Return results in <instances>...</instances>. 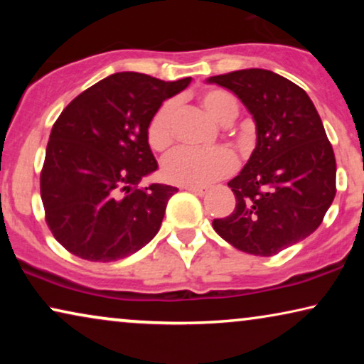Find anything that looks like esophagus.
Here are the masks:
<instances>
[{
    "label": "esophagus",
    "instance_id": "obj_1",
    "mask_svg": "<svg viewBox=\"0 0 364 364\" xmlns=\"http://www.w3.org/2000/svg\"><path fill=\"white\" fill-rule=\"evenodd\" d=\"M186 188V191H188V192H192V193H196V196H205V193L208 192V188L207 187H192V186H188V187H183Z\"/></svg>",
    "mask_w": 364,
    "mask_h": 364
}]
</instances>
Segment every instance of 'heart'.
Here are the masks:
<instances>
[{
	"label": "heart",
	"instance_id": "b5f03b06",
	"mask_svg": "<svg viewBox=\"0 0 364 364\" xmlns=\"http://www.w3.org/2000/svg\"><path fill=\"white\" fill-rule=\"evenodd\" d=\"M202 107L220 124H228L238 116V101L233 94L223 89H208L202 92ZM173 117H176V102L166 101L147 126V141L157 152L167 151L172 146L173 137ZM237 168V157L232 149L217 146L210 149L181 147L172 152L162 164V176L167 182L183 187H202L223 178Z\"/></svg>",
	"mask_w": 364,
	"mask_h": 364
}]
</instances>
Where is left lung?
<instances>
[{"label": "left lung", "instance_id": "1", "mask_svg": "<svg viewBox=\"0 0 364 364\" xmlns=\"http://www.w3.org/2000/svg\"><path fill=\"white\" fill-rule=\"evenodd\" d=\"M208 82L228 89L255 119L257 146L228 187L237 205L212 222L238 250L272 257L320 227L336 193V161L311 99L267 69H242Z\"/></svg>", "mask_w": 364, "mask_h": 364}]
</instances>
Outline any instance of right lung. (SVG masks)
<instances>
[{
  "label": "right lung",
  "instance_id": "1",
  "mask_svg": "<svg viewBox=\"0 0 364 364\" xmlns=\"http://www.w3.org/2000/svg\"><path fill=\"white\" fill-rule=\"evenodd\" d=\"M188 82L116 73L64 107L51 129L39 183L49 230L73 255L116 262L156 237L177 188H139L142 177L157 171L147 126Z\"/></svg>",
  "mask_w": 364,
  "mask_h": 364
}]
</instances>
